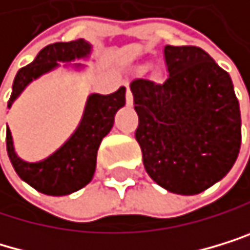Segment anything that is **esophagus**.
Wrapping results in <instances>:
<instances>
[{"label":"esophagus","mask_w":250,"mask_h":250,"mask_svg":"<svg viewBox=\"0 0 250 250\" xmlns=\"http://www.w3.org/2000/svg\"><path fill=\"white\" fill-rule=\"evenodd\" d=\"M126 103H127V106H132V104H133V93H132V90L129 87L126 90Z\"/></svg>","instance_id":"34e87169"}]
</instances>
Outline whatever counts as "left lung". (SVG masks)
I'll list each match as a JSON object with an SVG mask.
<instances>
[{
	"label": "left lung",
	"mask_w": 250,
	"mask_h": 250,
	"mask_svg": "<svg viewBox=\"0 0 250 250\" xmlns=\"http://www.w3.org/2000/svg\"><path fill=\"white\" fill-rule=\"evenodd\" d=\"M167 77L130 83L135 138L149 177L195 195L232 169L241 146L240 104L229 73L195 46L164 47Z\"/></svg>",
	"instance_id": "obj_1"
}]
</instances>
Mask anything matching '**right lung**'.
I'll list each match as a JSON object with an SVG mask.
<instances>
[{"label": "right lung", "mask_w": 250, "mask_h": 250, "mask_svg": "<svg viewBox=\"0 0 250 250\" xmlns=\"http://www.w3.org/2000/svg\"><path fill=\"white\" fill-rule=\"evenodd\" d=\"M89 52L90 44L81 38L46 46L30 64L18 70L13 80L7 107L12 106V103L32 80L57 67L58 61H72L75 58L87 57ZM124 104H126V87H120L110 95H90L78 129L57 152L40 163H26L17 157L10 130L7 127L6 146L15 172L33 189L46 195H69L84 188L93 177L101 140L110 132L115 113Z\"/></svg>", "instance_id": "add662e5"}]
</instances>
